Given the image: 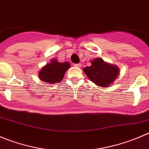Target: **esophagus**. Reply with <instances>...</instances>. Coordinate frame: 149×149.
I'll list each match as a JSON object with an SVG mask.
<instances>
[{"instance_id": "1", "label": "esophagus", "mask_w": 149, "mask_h": 149, "mask_svg": "<svg viewBox=\"0 0 149 149\" xmlns=\"http://www.w3.org/2000/svg\"><path fill=\"white\" fill-rule=\"evenodd\" d=\"M75 67H78V68H80L81 67V63H78V64H74Z\"/></svg>"}]
</instances>
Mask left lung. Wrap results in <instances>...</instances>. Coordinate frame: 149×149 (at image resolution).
<instances>
[{"mask_svg": "<svg viewBox=\"0 0 149 149\" xmlns=\"http://www.w3.org/2000/svg\"><path fill=\"white\" fill-rule=\"evenodd\" d=\"M85 74L93 83L100 86H108L117 78L119 68L105 63L101 58H95L92 65L84 69Z\"/></svg>", "mask_w": 149, "mask_h": 149, "instance_id": "left-lung-1", "label": "left lung"}]
</instances>
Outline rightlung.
Here are the masks:
<instances>
[{
  "label": "right lung",
  "instance_id": "add662e5",
  "mask_svg": "<svg viewBox=\"0 0 149 149\" xmlns=\"http://www.w3.org/2000/svg\"><path fill=\"white\" fill-rule=\"evenodd\" d=\"M70 68L68 63H58L57 60H52L49 64H47L39 72V79L49 84L60 82L63 79L65 73Z\"/></svg>",
  "mask_w": 149,
  "mask_h": 149
}]
</instances>
